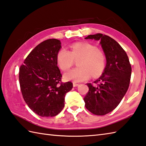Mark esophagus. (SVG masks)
Masks as SVG:
<instances>
[{
    "label": "esophagus",
    "mask_w": 146,
    "mask_h": 146,
    "mask_svg": "<svg viewBox=\"0 0 146 146\" xmlns=\"http://www.w3.org/2000/svg\"><path fill=\"white\" fill-rule=\"evenodd\" d=\"M73 85L74 87H76V86H78L79 85V84H78V83H76L73 82Z\"/></svg>",
    "instance_id": "esophagus-1"
}]
</instances>
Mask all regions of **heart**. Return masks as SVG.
I'll list each match as a JSON object with an SVG mask.
<instances>
[{
	"label": "heart",
	"mask_w": 146,
	"mask_h": 146,
	"mask_svg": "<svg viewBox=\"0 0 146 146\" xmlns=\"http://www.w3.org/2000/svg\"><path fill=\"white\" fill-rule=\"evenodd\" d=\"M79 58L80 67L65 73L64 78L66 80L82 82L88 80L92 75L97 77L103 72L105 65L104 52L88 42L73 43L70 46V51L61 49L57 53L56 61L61 70L66 71L73 66L75 60Z\"/></svg>",
	"instance_id": "b5f03b06"
}]
</instances>
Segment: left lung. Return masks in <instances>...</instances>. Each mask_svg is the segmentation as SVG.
I'll use <instances>...</instances> for the list:
<instances>
[{
	"instance_id": "obj_1",
	"label": "left lung",
	"mask_w": 146,
	"mask_h": 146,
	"mask_svg": "<svg viewBox=\"0 0 146 146\" xmlns=\"http://www.w3.org/2000/svg\"><path fill=\"white\" fill-rule=\"evenodd\" d=\"M85 39L100 41L107 64L102 76L87 83L89 90L84 97L85 106L91 113L104 115L113 110L129 88L132 68L127 54L115 40L98 33Z\"/></svg>"
}]
</instances>
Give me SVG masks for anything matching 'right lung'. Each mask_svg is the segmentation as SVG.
Listing matches in <instances>:
<instances>
[{
  "mask_svg": "<svg viewBox=\"0 0 146 146\" xmlns=\"http://www.w3.org/2000/svg\"><path fill=\"white\" fill-rule=\"evenodd\" d=\"M61 47L60 40H46L33 49L20 67L19 79L24 100L41 117L60 113L64 107L65 95L73 88L71 82H61L56 61Z\"/></svg>",
  "mask_w": 146,
  "mask_h": 146,
  "instance_id": "obj_1",
  "label": "right lung"
}]
</instances>
